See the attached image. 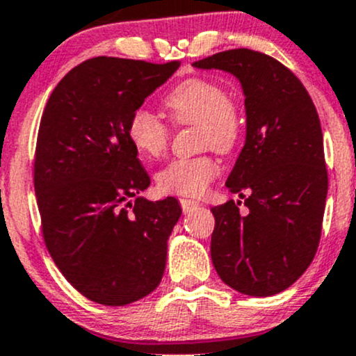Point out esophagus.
<instances>
[{"label":"esophagus","instance_id":"34e87169","mask_svg":"<svg viewBox=\"0 0 356 356\" xmlns=\"http://www.w3.org/2000/svg\"><path fill=\"white\" fill-rule=\"evenodd\" d=\"M181 206L184 213H191L193 209H196L199 206L197 201H193V199H181Z\"/></svg>","mask_w":356,"mask_h":356}]
</instances>
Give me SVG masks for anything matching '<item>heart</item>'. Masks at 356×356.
Instances as JSON below:
<instances>
[{"label":"heart","mask_w":356,"mask_h":356,"mask_svg":"<svg viewBox=\"0 0 356 356\" xmlns=\"http://www.w3.org/2000/svg\"><path fill=\"white\" fill-rule=\"evenodd\" d=\"M167 115L175 124L197 127L199 143L220 154L232 152L240 140L241 121L228 92L213 81L187 79L175 86L163 99ZM127 135L131 147L145 159H159L169 147V127L154 113L136 109L128 120ZM218 175V163L208 155L175 159L155 175L162 194L199 196Z\"/></svg>","instance_id":"1"}]
</instances>
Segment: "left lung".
<instances>
[{
  "label": "left lung",
  "mask_w": 356,
  "mask_h": 356,
  "mask_svg": "<svg viewBox=\"0 0 356 356\" xmlns=\"http://www.w3.org/2000/svg\"><path fill=\"white\" fill-rule=\"evenodd\" d=\"M240 81L247 136L226 187L245 199L211 208V259L222 282L267 298L291 287L318 250L327 194L323 131L302 83L275 58L248 49L194 62Z\"/></svg>",
  "instance_id": "8db88e82"
}]
</instances>
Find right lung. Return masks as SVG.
I'll use <instances>...</instances> for the list:
<instances>
[{"label":"right lung","instance_id":"add662e5","mask_svg":"<svg viewBox=\"0 0 356 356\" xmlns=\"http://www.w3.org/2000/svg\"><path fill=\"white\" fill-rule=\"evenodd\" d=\"M181 62L95 57L50 95L35 152V196L49 253L70 286L103 306H127L162 280L182 209L147 201L150 177L128 120Z\"/></svg>","mask_w":356,"mask_h":356}]
</instances>
